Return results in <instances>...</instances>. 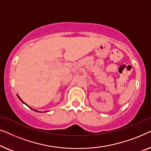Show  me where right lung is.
I'll return each instance as SVG.
<instances>
[{
  "instance_id": "1",
  "label": "right lung",
  "mask_w": 151,
  "mask_h": 151,
  "mask_svg": "<svg viewBox=\"0 0 151 151\" xmlns=\"http://www.w3.org/2000/svg\"><path fill=\"white\" fill-rule=\"evenodd\" d=\"M17 96H18V98H19V100H20V101H21V102H22V103H24V104H25V103H24V102H23V101H22V100H21V98H20V97L18 96V95H17ZM26 105H27V104H26ZM27 106H28V105H27ZM29 108H30L31 109H32V110H34V111H37V112H39V111H36V110H34V109H33L32 108H31V107H30V106H29ZM45 112H46V111H45Z\"/></svg>"
}]
</instances>
